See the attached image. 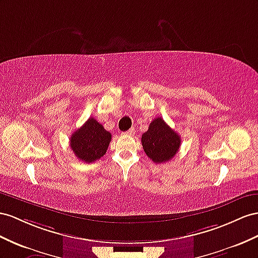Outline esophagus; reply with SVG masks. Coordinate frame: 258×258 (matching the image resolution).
<instances>
[{"label":"esophagus","instance_id":"obj_1","mask_svg":"<svg viewBox=\"0 0 258 258\" xmlns=\"http://www.w3.org/2000/svg\"><path fill=\"white\" fill-rule=\"evenodd\" d=\"M125 134H127V135H134V134H135V128H134V127L130 128V130H128Z\"/></svg>","mask_w":258,"mask_h":258}]
</instances>
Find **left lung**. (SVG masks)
I'll list each match as a JSON object with an SVG mask.
<instances>
[{
	"label": "left lung",
	"instance_id": "1",
	"mask_svg": "<svg viewBox=\"0 0 258 258\" xmlns=\"http://www.w3.org/2000/svg\"><path fill=\"white\" fill-rule=\"evenodd\" d=\"M144 151L156 163L170 161L176 155L180 148L181 138L174 130L157 117L149 124L148 131L142 136Z\"/></svg>",
	"mask_w": 258,
	"mask_h": 258
}]
</instances>
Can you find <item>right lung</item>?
<instances>
[{
    "label": "right lung",
    "instance_id": "add662e5",
    "mask_svg": "<svg viewBox=\"0 0 258 258\" xmlns=\"http://www.w3.org/2000/svg\"><path fill=\"white\" fill-rule=\"evenodd\" d=\"M111 133L94 117H89L82 127L72 134L70 146L73 153L86 163L99 160L107 153Z\"/></svg>",
    "mask_w": 258,
    "mask_h": 258
}]
</instances>
